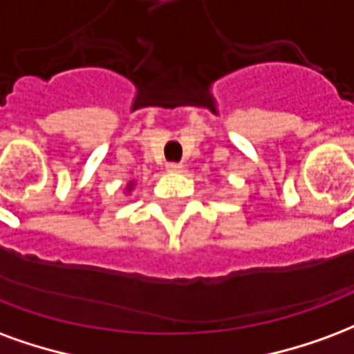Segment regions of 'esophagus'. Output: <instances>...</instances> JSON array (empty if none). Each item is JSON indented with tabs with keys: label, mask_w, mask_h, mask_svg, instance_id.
I'll return each instance as SVG.
<instances>
[{
	"label": "esophagus",
	"mask_w": 354,
	"mask_h": 354,
	"mask_svg": "<svg viewBox=\"0 0 354 354\" xmlns=\"http://www.w3.org/2000/svg\"><path fill=\"white\" fill-rule=\"evenodd\" d=\"M166 169L167 171H171V174H177V171H180V169H183V166H180V164H177V162H169V164L166 166Z\"/></svg>",
	"instance_id": "1"
}]
</instances>
